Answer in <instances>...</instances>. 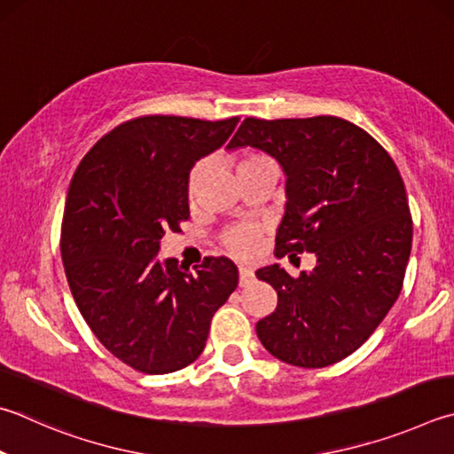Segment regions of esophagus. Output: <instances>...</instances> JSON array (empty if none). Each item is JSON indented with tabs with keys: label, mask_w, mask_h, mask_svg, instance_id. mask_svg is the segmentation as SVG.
Returning <instances> with one entry per match:
<instances>
[{
	"label": "esophagus",
	"mask_w": 454,
	"mask_h": 454,
	"mask_svg": "<svg viewBox=\"0 0 454 454\" xmlns=\"http://www.w3.org/2000/svg\"><path fill=\"white\" fill-rule=\"evenodd\" d=\"M238 274H240V287H246L254 279V270L252 268L240 266V270H238Z\"/></svg>",
	"instance_id": "obj_1"
}]
</instances>
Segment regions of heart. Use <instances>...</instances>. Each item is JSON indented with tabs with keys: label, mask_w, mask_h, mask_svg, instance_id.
<instances>
[{
	"label": "heart",
	"mask_w": 454,
	"mask_h": 454,
	"mask_svg": "<svg viewBox=\"0 0 454 454\" xmlns=\"http://www.w3.org/2000/svg\"><path fill=\"white\" fill-rule=\"evenodd\" d=\"M263 162H270L263 154L246 153L240 156V159H238L236 170L238 172L248 170V168L258 167V164H263ZM204 167H206L204 160L196 162L194 168L191 170V175H188V180H186L188 196H192L196 186H199V180L202 176ZM260 242H262V232H260V228H255V226H236L222 234V244H224V248L230 254L238 255V258H252V255H255V252L260 250Z\"/></svg>",
	"instance_id": "1"
}]
</instances>
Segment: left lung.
Returning a JSON list of instances; mask_svg holds the SVG:
<instances>
[{
    "mask_svg": "<svg viewBox=\"0 0 454 454\" xmlns=\"http://www.w3.org/2000/svg\"><path fill=\"white\" fill-rule=\"evenodd\" d=\"M238 146L260 148L284 168L278 258H317L300 278L278 263L255 271L278 294L274 313L255 324V333L284 364L333 365L369 340L401 294L413 220L397 164L340 117L244 119L228 145Z\"/></svg>",
    "mask_w": 454,
    "mask_h": 454,
    "instance_id": "obj_1",
    "label": "left lung"
}]
</instances>
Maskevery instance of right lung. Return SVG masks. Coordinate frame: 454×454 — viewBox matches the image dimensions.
Instances as JSON below:
<instances>
[{
	"mask_svg": "<svg viewBox=\"0 0 454 454\" xmlns=\"http://www.w3.org/2000/svg\"><path fill=\"white\" fill-rule=\"evenodd\" d=\"M238 121H127L97 141L71 178L61 224L71 294L97 340L141 373L196 361L212 316L238 286L228 258H204L191 271L156 255L164 232H180L191 216L194 162L224 145Z\"/></svg>",
	"mask_w": 454,
	"mask_h": 454,
	"instance_id": "obj_1",
	"label": "right lung"
}]
</instances>
